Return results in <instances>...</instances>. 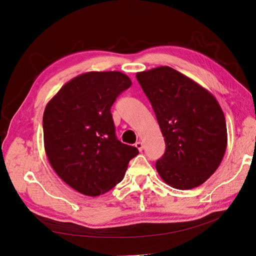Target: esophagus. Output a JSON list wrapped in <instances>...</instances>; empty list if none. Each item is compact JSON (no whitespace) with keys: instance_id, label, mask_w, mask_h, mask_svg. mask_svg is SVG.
Returning <instances> with one entry per match:
<instances>
[{"instance_id":"esophagus-1","label":"esophagus","mask_w":256,"mask_h":256,"mask_svg":"<svg viewBox=\"0 0 256 256\" xmlns=\"http://www.w3.org/2000/svg\"><path fill=\"white\" fill-rule=\"evenodd\" d=\"M135 146L137 147V148H138V150H139V152H142V150H143V143H142L141 141H138V142H136Z\"/></svg>"}]
</instances>
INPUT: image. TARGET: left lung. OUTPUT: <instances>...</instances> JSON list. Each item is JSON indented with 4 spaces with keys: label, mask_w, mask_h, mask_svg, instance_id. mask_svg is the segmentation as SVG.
Returning <instances> with one entry per match:
<instances>
[{
    "label": "left lung",
    "mask_w": 256,
    "mask_h": 256,
    "mask_svg": "<svg viewBox=\"0 0 256 256\" xmlns=\"http://www.w3.org/2000/svg\"><path fill=\"white\" fill-rule=\"evenodd\" d=\"M166 144L156 168L167 184L190 190L221 164L226 146L224 113L212 94L169 66L137 72Z\"/></svg>",
    "instance_id": "1"
}]
</instances>
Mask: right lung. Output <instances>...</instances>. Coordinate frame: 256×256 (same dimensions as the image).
I'll return each instance as SVG.
<instances>
[{
    "label": "right lung",
    "mask_w": 256,
    "mask_h": 256,
    "mask_svg": "<svg viewBox=\"0 0 256 256\" xmlns=\"http://www.w3.org/2000/svg\"><path fill=\"white\" fill-rule=\"evenodd\" d=\"M130 85L120 72H85L63 85L46 106L48 160L57 176L80 194L96 197L113 189L139 154L116 138L111 114L117 96Z\"/></svg>",
    "instance_id": "obj_1"
}]
</instances>
